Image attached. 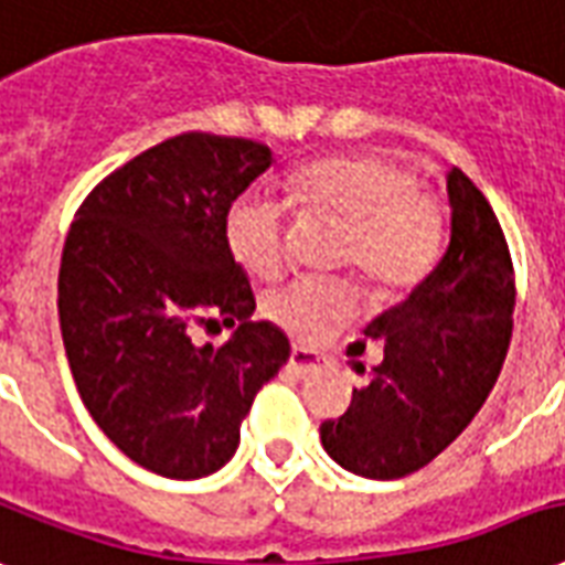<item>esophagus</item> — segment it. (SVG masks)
<instances>
[{"label":"esophagus","instance_id":"34e87169","mask_svg":"<svg viewBox=\"0 0 565 565\" xmlns=\"http://www.w3.org/2000/svg\"><path fill=\"white\" fill-rule=\"evenodd\" d=\"M290 367H294L296 374H315L323 367V356L315 353V350H305V347H294V353H290Z\"/></svg>","mask_w":565,"mask_h":565}]
</instances>
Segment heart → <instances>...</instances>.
<instances>
[{
  "instance_id": "heart-1",
  "label": "heart",
  "mask_w": 565,
  "mask_h": 565,
  "mask_svg": "<svg viewBox=\"0 0 565 565\" xmlns=\"http://www.w3.org/2000/svg\"><path fill=\"white\" fill-rule=\"evenodd\" d=\"M287 203L302 215L341 224V266H353L377 296H404L437 266L446 245V206L437 191L395 158L350 152L320 158L287 182ZM224 236L254 278H278L287 266L284 209L257 194L230 203ZM362 294L353 281H294L266 296L271 323L305 344H323L353 323Z\"/></svg>"
}]
</instances>
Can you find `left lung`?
<instances>
[{"label": "left lung", "mask_w": 565, "mask_h": 565, "mask_svg": "<svg viewBox=\"0 0 565 565\" xmlns=\"http://www.w3.org/2000/svg\"><path fill=\"white\" fill-rule=\"evenodd\" d=\"M452 236L437 269L367 326L383 362L359 367L344 416L320 425L323 449L365 479H401L431 463L473 422L503 367L515 269L503 227L458 167L446 173Z\"/></svg>", "instance_id": "8db88e82"}]
</instances>
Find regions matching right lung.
Listing matches in <instances>:
<instances>
[{"label":"right lung","mask_w":565,"mask_h":565,"mask_svg":"<svg viewBox=\"0 0 565 565\" xmlns=\"http://www.w3.org/2000/svg\"><path fill=\"white\" fill-rule=\"evenodd\" d=\"M271 164L266 143L185 131L92 188L60 266L62 344L83 404L134 463L167 479L221 470L290 341L254 323V290L224 218ZM237 332L215 351L194 324Z\"/></svg>","instance_id":"add662e5"}]
</instances>
